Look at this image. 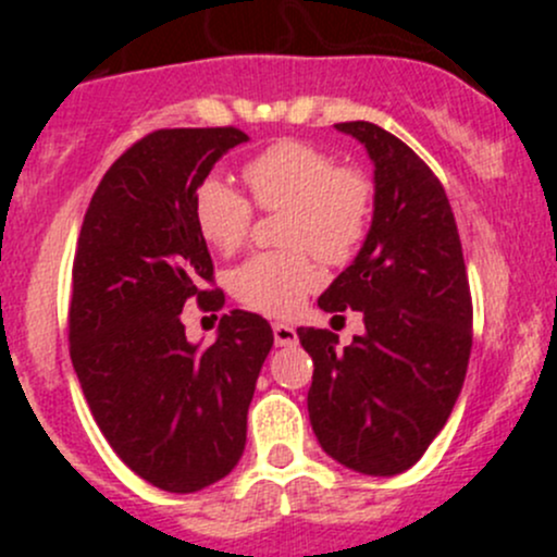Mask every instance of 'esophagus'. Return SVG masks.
<instances>
[{
    "mask_svg": "<svg viewBox=\"0 0 557 557\" xmlns=\"http://www.w3.org/2000/svg\"><path fill=\"white\" fill-rule=\"evenodd\" d=\"M272 331H274V342H277V347H294L296 342H299V334H296L294 325L274 323Z\"/></svg>",
    "mask_w": 557,
    "mask_h": 557,
    "instance_id": "1",
    "label": "esophagus"
}]
</instances>
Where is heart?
<instances>
[{
    "label": "heart",
    "mask_w": 557,
    "mask_h": 557,
    "mask_svg": "<svg viewBox=\"0 0 557 557\" xmlns=\"http://www.w3.org/2000/svg\"><path fill=\"white\" fill-rule=\"evenodd\" d=\"M261 212H283L277 243L285 250L258 252L232 272V294L250 310L288 318L320 285L312 256L345 267L358 256L374 221L377 190L356 166H336L323 148L280 139L243 170ZM201 237L215 250L234 252L252 228V206L223 180H205L194 201Z\"/></svg>",
    "instance_id": "1"
}]
</instances>
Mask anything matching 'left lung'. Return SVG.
<instances>
[{"label": "left lung", "mask_w": 557, "mask_h": 557, "mask_svg": "<svg viewBox=\"0 0 557 557\" xmlns=\"http://www.w3.org/2000/svg\"><path fill=\"white\" fill-rule=\"evenodd\" d=\"M374 161L372 232L318 299L363 312L361 336L299 329L314 374L307 409L320 447L361 474L418 463L445 429L471 352V290L458 226L440 177L409 145L369 121L336 123Z\"/></svg>", "instance_id": "obj_1"}]
</instances>
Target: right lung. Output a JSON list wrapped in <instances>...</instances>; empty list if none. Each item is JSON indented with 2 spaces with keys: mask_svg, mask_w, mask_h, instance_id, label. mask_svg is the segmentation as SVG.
<instances>
[{
  "mask_svg": "<svg viewBox=\"0 0 557 557\" xmlns=\"http://www.w3.org/2000/svg\"><path fill=\"white\" fill-rule=\"evenodd\" d=\"M234 126L159 128L104 172L72 261L70 356L99 431L150 485L194 493L243 458L247 407L274 345L272 325L232 310L218 339L196 347L185 301L218 312L196 190L245 143Z\"/></svg>",
  "mask_w": 557,
  "mask_h": 557,
  "instance_id": "obj_1",
  "label": "right lung"
}]
</instances>
